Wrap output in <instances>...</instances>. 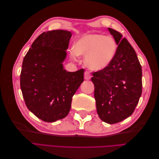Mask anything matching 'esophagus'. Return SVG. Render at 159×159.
Segmentation results:
<instances>
[{"instance_id": "esophagus-1", "label": "esophagus", "mask_w": 159, "mask_h": 159, "mask_svg": "<svg viewBox=\"0 0 159 159\" xmlns=\"http://www.w3.org/2000/svg\"><path fill=\"white\" fill-rule=\"evenodd\" d=\"M91 78V76L89 74V71H85L84 73V79L86 80H90Z\"/></svg>"}]
</instances>
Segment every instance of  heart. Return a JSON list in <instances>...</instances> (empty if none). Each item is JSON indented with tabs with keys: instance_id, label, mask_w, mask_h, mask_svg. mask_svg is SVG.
I'll list each match as a JSON object with an SVG mask.
<instances>
[{
	"instance_id": "obj_1",
	"label": "heart",
	"mask_w": 159,
	"mask_h": 159,
	"mask_svg": "<svg viewBox=\"0 0 159 159\" xmlns=\"http://www.w3.org/2000/svg\"><path fill=\"white\" fill-rule=\"evenodd\" d=\"M117 51L115 40L109 36L93 33L79 38L74 45L72 57L75 54L84 57L87 68L94 71H100L111 63Z\"/></svg>"
}]
</instances>
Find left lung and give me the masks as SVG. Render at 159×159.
I'll use <instances>...</instances> for the list:
<instances>
[{"label":"left lung","mask_w":159,"mask_h":159,"mask_svg":"<svg viewBox=\"0 0 159 159\" xmlns=\"http://www.w3.org/2000/svg\"><path fill=\"white\" fill-rule=\"evenodd\" d=\"M116 42V53L111 64L93 72L94 97L99 118L117 123L131 116L142 93V68L135 51L119 32L107 28Z\"/></svg>","instance_id":"1"}]
</instances>
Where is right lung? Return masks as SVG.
I'll return each mask as SVG.
<instances>
[{
  "instance_id": "add662e5",
  "label": "right lung",
  "mask_w": 159,
  "mask_h": 159,
  "mask_svg": "<svg viewBox=\"0 0 159 159\" xmlns=\"http://www.w3.org/2000/svg\"><path fill=\"white\" fill-rule=\"evenodd\" d=\"M68 30L43 32L32 43L23 60L20 88L26 107L45 122L64 119L72 97L84 81V70L64 68L71 37Z\"/></svg>"
}]
</instances>
